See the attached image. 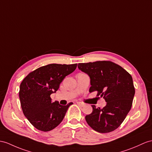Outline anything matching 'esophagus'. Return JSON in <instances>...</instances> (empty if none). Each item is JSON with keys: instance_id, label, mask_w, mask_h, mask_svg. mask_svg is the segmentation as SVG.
<instances>
[{"instance_id": "34e87169", "label": "esophagus", "mask_w": 152, "mask_h": 152, "mask_svg": "<svg viewBox=\"0 0 152 152\" xmlns=\"http://www.w3.org/2000/svg\"><path fill=\"white\" fill-rule=\"evenodd\" d=\"M77 104H78L79 106H84V103H83V102H77Z\"/></svg>"}]
</instances>
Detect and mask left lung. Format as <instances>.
<instances>
[{
	"label": "left lung",
	"mask_w": 152,
	"mask_h": 152,
	"mask_svg": "<svg viewBox=\"0 0 152 152\" xmlns=\"http://www.w3.org/2000/svg\"><path fill=\"white\" fill-rule=\"evenodd\" d=\"M78 68L90 77L89 91H97V96L107 102L102 108L91 106L93 112L85 117L87 123L99 133L115 130L132 108L135 88L131 75L111 61L79 63Z\"/></svg>",
	"instance_id": "1"
}]
</instances>
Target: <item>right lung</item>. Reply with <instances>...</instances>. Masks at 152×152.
I'll list each match as a JSON object with an SVG mask.
<instances>
[{
  "instance_id": "add662e5",
  "label": "right lung",
  "mask_w": 152,
  "mask_h": 152,
  "mask_svg": "<svg viewBox=\"0 0 152 152\" xmlns=\"http://www.w3.org/2000/svg\"><path fill=\"white\" fill-rule=\"evenodd\" d=\"M77 64H50L29 73L20 85L19 98L23 113L30 123L40 131L54 129L63 120L70 105L51 102L50 95L55 93L66 76L75 71Z\"/></svg>"
}]
</instances>
